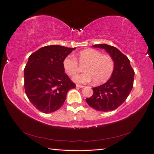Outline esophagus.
Returning <instances> with one entry per match:
<instances>
[{"instance_id":"1","label":"esophagus","mask_w":154,"mask_h":154,"mask_svg":"<svg viewBox=\"0 0 154 154\" xmlns=\"http://www.w3.org/2000/svg\"><path fill=\"white\" fill-rule=\"evenodd\" d=\"M76 87H78V88H83V87H85V86H84V85H78V84H77V85H76Z\"/></svg>"}]
</instances>
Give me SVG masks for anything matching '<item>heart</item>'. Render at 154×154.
Wrapping results in <instances>:
<instances>
[{
  "instance_id": "heart-1",
  "label": "heart",
  "mask_w": 154,
  "mask_h": 154,
  "mask_svg": "<svg viewBox=\"0 0 154 154\" xmlns=\"http://www.w3.org/2000/svg\"><path fill=\"white\" fill-rule=\"evenodd\" d=\"M81 65H85V72L73 78L76 82L86 83L94 80L96 85L106 82L113 73L115 62L109 55L103 54L94 49H87L80 51L76 57L68 55L63 61V67L68 76H74L80 71Z\"/></svg>"
}]
</instances>
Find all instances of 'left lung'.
I'll use <instances>...</instances> for the list:
<instances>
[{
	"instance_id": "left-lung-1",
	"label": "left lung",
	"mask_w": 154,
	"mask_h": 154,
	"mask_svg": "<svg viewBox=\"0 0 154 154\" xmlns=\"http://www.w3.org/2000/svg\"><path fill=\"white\" fill-rule=\"evenodd\" d=\"M94 48L104 49L115 62V69L106 83L92 88L93 94L86 99L90 106L98 111H111L117 109L128 97L133 86L135 72L125 55L113 46L98 44Z\"/></svg>"
}]
</instances>
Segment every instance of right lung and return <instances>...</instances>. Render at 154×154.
<instances>
[{"mask_svg": "<svg viewBox=\"0 0 154 154\" xmlns=\"http://www.w3.org/2000/svg\"><path fill=\"white\" fill-rule=\"evenodd\" d=\"M74 48L48 45L31 54L24 69L25 93L35 108L44 113L58 110L67 92L76 85L64 72L63 61Z\"/></svg>", "mask_w": 154, "mask_h": 154, "instance_id": "add662e5", "label": "right lung"}]
</instances>
